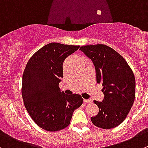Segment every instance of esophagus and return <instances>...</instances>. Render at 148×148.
Returning <instances> with one entry per match:
<instances>
[{
  "instance_id": "1",
  "label": "esophagus",
  "mask_w": 148,
  "mask_h": 148,
  "mask_svg": "<svg viewBox=\"0 0 148 148\" xmlns=\"http://www.w3.org/2000/svg\"><path fill=\"white\" fill-rule=\"evenodd\" d=\"M84 102H85V103H90V102H91V99H84Z\"/></svg>"
}]
</instances>
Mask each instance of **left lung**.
I'll list each match as a JSON object with an SVG mask.
<instances>
[{"mask_svg": "<svg viewBox=\"0 0 148 148\" xmlns=\"http://www.w3.org/2000/svg\"><path fill=\"white\" fill-rule=\"evenodd\" d=\"M80 50L91 59L96 70L97 82L102 84L104 99L94 100L99 108L91 118L94 126L109 129L120 125L129 114L135 98V78L123 57L103 44L81 46Z\"/></svg>", "mask_w": 148, "mask_h": 148, "instance_id": "obj_1", "label": "left lung"}]
</instances>
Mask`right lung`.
Returning <instances> with one entry per match:
<instances>
[{"instance_id": "add662e5", "label": "right lung", "mask_w": 148, "mask_h": 148, "mask_svg": "<svg viewBox=\"0 0 148 148\" xmlns=\"http://www.w3.org/2000/svg\"><path fill=\"white\" fill-rule=\"evenodd\" d=\"M79 47L49 43L27 63L22 75V99L30 117L44 130L57 132L67 127L74 110L83 104L81 95L65 94L59 87L64 60Z\"/></svg>"}]
</instances>
